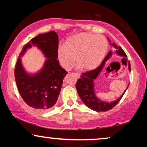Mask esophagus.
<instances>
[{"label": "esophagus", "instance_id": "1", "mask_svg": "<svg viewBox=\"0 0 147 147\" xmlns=\"http://www.w3.org/2000/svg\"><path fill=\"white\" fill-rule=\"evenodd\" d=\"M74 74H75V75L76 76V77H77L78 78H79L80 77V74H78V73H74Z\"/></svg>", "mask_w": 147, "mask_h": 147}]
</instances>
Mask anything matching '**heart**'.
Listing matches in <instances>:
<instances>
[{
	"label": "heart",
	"mask_w": 147,
	"mask_h": 147,
	"mask_svg": "<svg viewBox=\"0 0 147 147\" xmlns=\"http://www.w3.org/2000/svg\"><path fill=\"white\" fill-rule=\"evenodd\" d=\"M108 47L106 37L83 32L68 37L63 46L57 49L61 65L69 69L75 61L82 71H90L98 67L103 61Z\"/></svg>",
	"instance_id": "obj_1"
}]
</instances>
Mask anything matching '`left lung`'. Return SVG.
Returning a JSON list of instances; mask_svg holds the SVG:
<instances>
[{
    "instance_id": "left-lung-1",
    "label": "left lung",
    "mask_w": 147,
    "mask_h": 147,
    "mask_svg": "<svg viewBox=\"0 0 147 147\" xmlns=\"http://www.w3.org/2000/svg\"><path fill=\"white\" fill-rule=\"evenodd\" d=\"M109 41L110 42V40ZM110 44L113 46L115 49H116L115 53L117 55L122 56V57H127L125 52L124 51V50L122 49L121 47H118L114 43H110ZM112 50H110L108 53L107 55L104 59L102 63L98 67H96L95 69L82 74V76H80V78L78 80L77 83H76V89H77L78 95L81 98L82 102L88 108L94 110V111L104 112L111 110L121 100L122 96H124V93H125L126 90H127L128 86H129V85L127 86L125 91L120 96L119 98L111 102L102 101V100L98 99L96 96L95 92H94V80L97 78L98 75H99L102 69H103L104 66L105 65V62L110 59V57L112 56ZM128 70L130 71V62H128Z\"/></svg>"
}]
</instances>
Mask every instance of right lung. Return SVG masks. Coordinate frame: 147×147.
Instances as JSON below:
<instances>
[{"mask_svg": "<svg viewBox=\"0 0 147 147\" xmlns=\"http://www.w3.org/2000/svg\"><path fill=\"white\" fill-rule=\"evenodd\" d=\"M57 34L55 31L39 34L23 46L15 68L16 84L20 95L30 107L45 111L55 105L67 72L57 60ZM32 45L37 47L48 59L42 69L35 74L25 71L20 58Z\"/></svg>", "mask_w": 147, "mask_h": 147, "instance_id": "right-lung-1", "label": "right lung"}]
</instances>
